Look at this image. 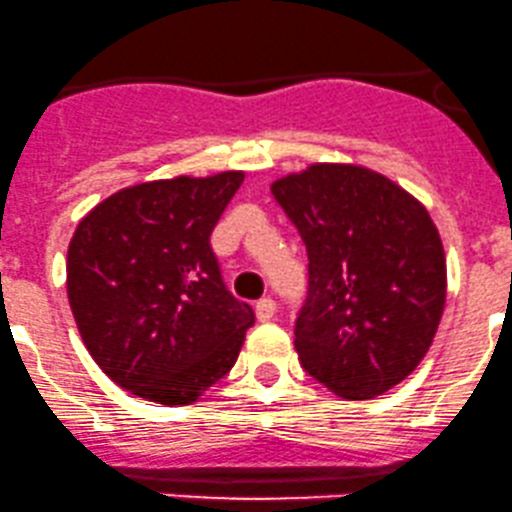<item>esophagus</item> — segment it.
<instances>
[{"instance_id": "34e87169", "label": "esophagus", "mask_w": 512, "mask_h": 512, "mask_svg": "<svg viewBox=\"0 0 512 512\" xmlns=\"http://www.w3.org/2000/svg\"><path fill=\"white\" fill-rule=\"evenodd\" d=\"M273 315H276V300L261 298L256 302V317H258V320L268 322V320H273Z\"/></svg>"}]
</instances>
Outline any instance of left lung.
I'll list each match as a JSON object with an SVG mask.
<instances>
[{"label": "left lung", "instance_id": "8db88e82", "mask_svg": "<svg viewBox=\"0 0 512 512\" xmlns=\"http://www.w3.org/2000/svg\"><path fill=\"white\" fill-rule=\"evenodd\" d=\"M271 190L310 261L295 322L302 368L339 398L383 395L425 359L442 320L447 258L430 212L354 163H312Z\"/></svg>", "mask_w": 512, "mask_h": 512}]
</instances>
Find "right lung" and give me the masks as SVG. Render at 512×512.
<instances>
[{
    "mask_svg": "<svg viewBox=\"0 0 512 512\" xmlns=\"http://www.w3.org/2000/svg\"><path fill=\"white\" fill-rule=\"evenodd\" d=\"M241 170L124 188L80 219L68 300L95 364L161 405H190L227 376L254 310L224 285L210 234Z\"/></svg>",
    "mask_w": 512,
    "mask_h": 512,
    "instance_id": "1",
    "label": "right lung"
}]
</instances>
